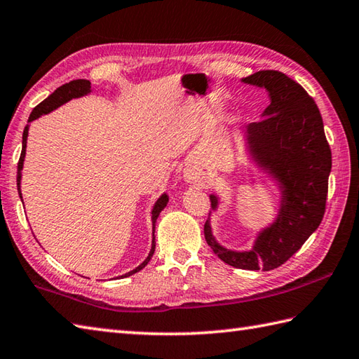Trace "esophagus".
<instances>
[{"instance_id": "obj_1", "label": "esophagus", "mask_w": 359, "mask_h": 359, "mask_svg": "<svg viewBox=\"0 0 359 359\" xmlns=\"http://www.w3.org/2000/svg\"><path fill=\"white\" fill-rule=\"evenodd\" d=\"M187 181H196L198 180V175H196V172H194V170H190V172H187Z\"/></svg>"}]
</instances>
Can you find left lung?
Instances as JSON below:
<instances>
[{
    "mask_svg": "<svg viewBox=\"0 0 359 359\" xmlns=\"http://www.w3.org/2000/svg\"><path fill=\"white\" fill-rule=\"evenodd\" d=\"M243 82L265 88L271 99L263 119L250 123L245 131L255 163L280 184V210L276 222L259 233L251 251H231L218 245L209 220L204 223V237L228 265L269 271L301 250L323 222L332 150L316 102L297 82L274 69L254 72ZM210 206L214 210L218 206L215 195H210Z\"/></svg>",
    "mask_w": 359,
    "mask_h": 359,
    "instance_id": "1",
    "label": "left lung"
}]
</instances>
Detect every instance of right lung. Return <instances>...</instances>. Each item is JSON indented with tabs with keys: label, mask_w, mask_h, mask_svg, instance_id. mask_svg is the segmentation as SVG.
I'll use <instances>...</instances> for the list:
<instances>
[{
	"label": "right lung",
	"mask_w": 359,
	"mask_h": 359,
	"mask_svg": "<svg viewBox=\"0 0 359 359\" xmlns=\"http://www.w3.org/2000/svg\"><path fill=\"white\" fill-rule=\"evenodd\" d=\"M91 91V82L90 80H85V79H77V80H72V82L69 83H65L62 86H58L57 90L50 94V96H48L45 100L41 102V104L36 105L34 109L31 116H29V121L27 122H32L34 119L40 118L41 114H48L53 111V109H55L57 107L63 105L65 102H68L71 99L74 97H82L85 96V94H88ZM27 131H29V126L25 127V131H23V149H21V155H20V161H18V172H17V187H18V194L21 196V189H20V184H21V169H23V163H25V155H26V141H27ZM23 198V196H21ZM167 203H169V196H167L165 194H163L158 198V201L155 203V206H153V210H151V223H153V241H151V250H150V254L149 257L145 259L141 265H139L137 268H135L133 271H130L127 274H123L121 277H128L131 274H135L137 271H141V269L147 265V263L150 262L153 252H155V223H156V218L159 217V212L163 210Z\"/></svg>",
	"instance_id": "obj_1"
}]
</instances>
